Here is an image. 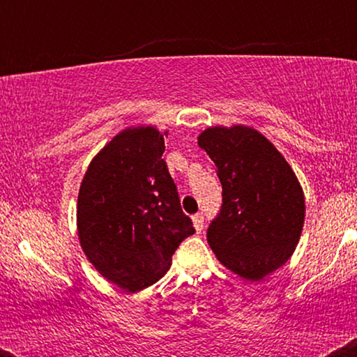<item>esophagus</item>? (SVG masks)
Listing matches in <instances>:
<instances>
[{
  "label": "esophagus",
  "instance_id": "esophagus-1",
  "mask_svg": "<svg viewBox=\"0 0 357 357\" xmlns=\"http://www.w3.org/2000/svg\"><path fill=\"white\" fill-rule=\"evenodd\" d=\"M192 225H195L196 231H203V228H204V216H203V213H198V215L192 216Z\"/></svg>",
  "mask_w": 357,
  "mask_h": 357
}]
</instances>
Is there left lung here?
Listing matches in <instances>:
<instances>
[{"label":"left lung","instance_id":"8db88e82","mask_svg":"<svg viewBox=\"0 0 357 357\" xmlns=\"http://www.w3.org/2000/svg\"><path fill=\"white\" fill-rule=\"evenodd\" d=\"M198 144L215 162L223 188L208 243L231 272L261 280L289 260L301 238L305 203L296 173L252 127H210Z\"/></svg>","mask_w":357,"mask_h":357}]
</instances>
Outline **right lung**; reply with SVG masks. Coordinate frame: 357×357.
Wrapping results in <instances>:
<instances>
[{"label": "right lung", "instance_id": "right-lung-1", "mask_svg": "<svg viewBox=\"0 0 357 357\" xmlns=\"http://www.w3.org/2000/svg\"><path fill=\"white\" fill-rule=\"evenodd\" d=\"M162 153L154 127L122 130L92 159L79 191L82 248L102 277L129 292L155 284L195 233Z\"/></svg>", "mask_w": 357, "mask_h": 357}]
</instances>
